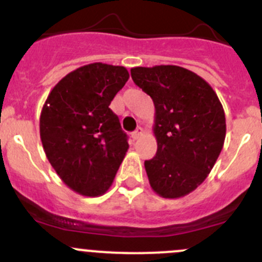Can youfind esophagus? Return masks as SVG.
<instances>
[{
  "mask_svg": "<svg viewBox=\"0 0 262 262\" xmlns=\"http://www.w3.org/2000/svg\"><path fill=\"white\" fill-rule=\"evenodd\" d=\"M142 128H137V130H134L133 133H132V138H133V141H136V139H138L139 137L142 136Z\"/></svg>",
  "mask_w": 262,
  "mask_h": 262,
  "instance_id": "esophagus-1",
  "label": "esophagus"
}]
</instances>
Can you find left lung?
I'll use <instances>...</instances> for the list:
<instances>
[{"mask_svg":"<svg viewBox=\"0 0 262 262\" xmlns=\"http://www.w3.org/2000/svg\"><path fill=\"white\" fill-rule=\"evenodd\" d=\"M130 74L156 110L157 152L144 161L149 184L164 199H179L206 179L222 152L223 106L211 85L184 68L139 67Z\"/></svg>","mask_w":262,"mask_h":262,"instance_id":"obj_1","label":"left lung"}]
</instances>
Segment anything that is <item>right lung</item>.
<instances>
[{"label": "right lung", "mask_w": 262, "mask_h": 262, "mask_svg": "<svg viewBox=\"0 0 262 262\" xmlns=\"http://www.w3.org/2000/svg\"><path fill=\"white\" fill-rule=\"evenodd\" d=\"M128 79L124 67L84 65L63 77L43 105L39 133L46 156L79 194H103L128 151V136L108 107Z\"/></svg>", "instance_id": "right-lung-1"}]
</instances>
